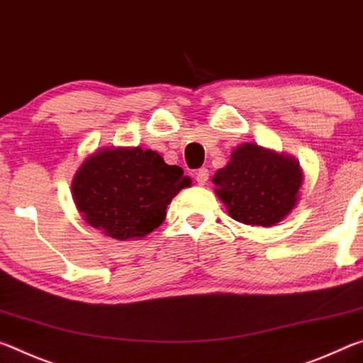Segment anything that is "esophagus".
Masks as SVG:
<instances>
[{"mask_svg":"<svg viewBox=\"0 0 363 363\" xmlns=\"http://www.w3.org/2000/svg\"><path fill=\"white\" fill-rule=\"evenodd\" d=\"M207 180H209V170L207 169H199L198 172H196V182H198V185H206Z\"/></svg>","mask_w":363,"mask_h":363,"instance_id":"obj_1","label":"esophagus"}]
</instances>
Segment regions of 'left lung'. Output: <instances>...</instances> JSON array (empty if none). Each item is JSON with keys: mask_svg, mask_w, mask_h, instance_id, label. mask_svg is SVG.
Segmentation results:
<instances>
[{"mask_svg": "<svg viewBox=\"0 0 363 363\" xmlns=\"http://www.w3.org/2000/svg\"><path fill=\"white\" fill-rule=\"evenodd\" d=\"M217 198L236 222L273 227L296 209L304 183L299 160L269 147L242 143L212 177Z\"/></svg>", "mask_w": 363, "mask_h": 363, "instance_id": "left-lung-1", "label": "left lung"}]
</instances>
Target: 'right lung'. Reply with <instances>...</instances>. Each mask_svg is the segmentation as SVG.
I'll return each instance as SVG.
<instances>
[{
    "label": "right lung",
    "mask_w": 363,
    "mask_h": 363,
    "mask_svg": "<svg viewBox=\"0 0 363 363\" xmlns=\"http://www.w3.org/2000/svg\"><path fill=\"white\" fill-rule=\"evenodd\" d=\"M191 178L152 150L101 147L72 178V199L90 227L118 241L140 240L160 227L167 206Z\"/></svg>",
    "instance_id": "obj_1"
}]
</instances>
